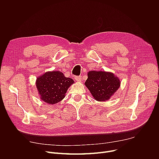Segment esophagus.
<instances>
[{
  "mask_svg": "<svg viewBox=\"0 0 159 159\" xmlns=\"http://www.w3.org/2000/svg\"><path fill=\"white\" fill-rule=\"evenodd\" d=\"M75 79L77 82H81L82 80V77L81 76H75Z\"/></svg>",
  "mask_w": 159,
  "mask_h": 159,
  "instance_id": "esophagus-1",
  "label": "esophagus"
}]
</instances>
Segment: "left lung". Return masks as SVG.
<instances>
[{"instance_id":"left-lung-1","label":"left lung","mask_w":159,"mask_h":159,"mask_svg":"<svg viewBox=\"0 0 159 159\" xmlns=\"http://www.w3.org/2000/svg\"><path fill=\"white\" fill-rule=\"evenodd\" d=\"M85 85L94 99L108 101L120 87L121 81L114 74L105 71H89Z\"/></svg>"}]
</instances>
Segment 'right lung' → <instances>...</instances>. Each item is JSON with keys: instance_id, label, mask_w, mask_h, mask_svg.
<instances>
[{"instance_id": "add662e5", "label": "right lung", "mask_w": 159, "mask_h": 159, "mask_svg": "<svg viewBox=\"0 0 159 159\" xmlns=\"http://www.w3.org/2000/svg\"><path fill=\"white\" fill-rule=\"evenodd\" d=\"M74 83L72 79L66 77L60 71H48L37 77L36 85L40 99L49 104L61 101L69 87Z\"/></svg>"}]
</instances>
